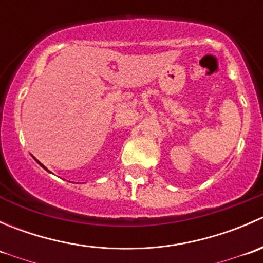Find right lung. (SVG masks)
Wrapping results in <instances>:
<instances>
[{"label":"right lung","mask_w":263,"mask_h":263,"mask_svg":"<svg viewBox=\"0 0 263 263\" xmlns=\"http://www.w3.org/2000/svg\"><path fill=\"white\" fill-rule=\"evenodd\" d=\"M36 161H38V160H36ZM38 163H39V161H38ZM39 164H41V163H39ZM41 165H42V166H43V168H44V165H43V164H41Z\"/></svg>","instance_id":"1"}]
</instances>
